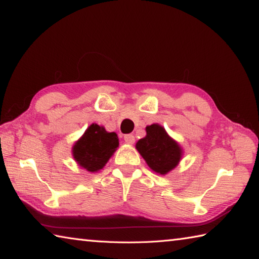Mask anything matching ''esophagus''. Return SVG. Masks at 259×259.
Returning <instances> with one entry per match:
<instances>
[{"label":"esophagus","mask_w":259,"mask_h":259,"mask_svg":"<svg viewBox=\"0 0 259 259\" xmlns=\"http://www.w3.org/2000/svg\"><path fill=\"white\" fill-rule=\"evenodd\" d=\"M124 140H125V143H128V144H134L135 143V136L131 135V134L125 135Z\"/></svg>","instance_id":"1"}]
</instances>
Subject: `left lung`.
<instances>
[{"instance_id":"obj_1","label":"left lung","mask_w":259,"mask_h":259,"mask_svg":"<svg viewBox=\"0 0 259 259\" xmlns=\"http://www.w3.org/2000/svg\"><path fill=\"white\" fill-rule=\"evenodd\" d=\"M136 148L147 165L163 176L172 171L182 157V148L156 123L146 126V137L138 140Z\"/></svg>"}]
</instances>
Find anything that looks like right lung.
Segmentation results:
<instances>
[{
  "mask_svg": "<svg viewBox=\"0 0 259 259\" xmlns=\"http://www.w3.org/2000/svg\"><path fill=\"white\" fill-rule=\"evenodd\" d=\"M117 147L119 138L115 133H107L103 126L93 123L73 145L72 154L81 167L88 172H97L105 166Z\"/></svg>",
  "mask_w": 259,
  "mask_h": 259,
  "instance_id": "add662e5",
  "label": "right lung"
}]
</instances>
